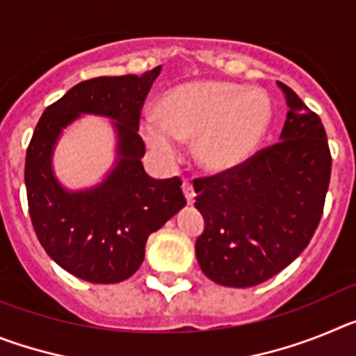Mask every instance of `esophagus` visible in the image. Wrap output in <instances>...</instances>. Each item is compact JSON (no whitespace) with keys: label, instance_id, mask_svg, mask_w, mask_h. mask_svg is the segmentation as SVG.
<instances>
[{"label":"esophagus","instance_id":"1","mask_svg":"<svg viewBox=\"0 0 356 356\" xmlns=\"http://www.w3.org/2000/svg\"><path fill=\"white\" fill-rule=\"evenodd\" d=\"M181 188H184V194H185V200H187V203H188V205H193L194 196H196V194H194L193 184H191L188 180H184V184H181Z\"/></svg>","mask_w":356,"mask_h":356}]
</instances>
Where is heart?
I'll return each instance as SVG.
<instances>
[{
  "mask_svg": "<svg viewBox=\"0 0 356 356\" xmlns=\"http://www.w3.org/2000/svg\"><path fill=\"white\" fill-rule=\"evenodd\" d=\"M273 121L271 99L262 89L232 81H194L175 87L147 112L140 134L159 159L180 156L181 140H194V159L209 172H226L251 159Z\"/></svg>",
  "mask_w": 356,
  "mask_h": 356,
  "instance_id": "obj_1",
  "label": "heart"
}]
</instances>
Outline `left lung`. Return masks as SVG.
Segmentation results:
<instances>
[{"mask_svg": "<svg viewBox=\"0 0 356 356\" xmlns=\"http://www.w3.org/2000/svg\"><path fill=\"white\" fill-rule=\"evenodd\" d=\"M287 119L280 143L232 171L194 180L205 229L196 241L201 271L225 287H253L301 254L328 193L332 156L319 115L280 83Z\"/></svg>", "mask_w": 356, "mask_h": 356, "instance_id": "1", "label": "left lung"}]
</instances>
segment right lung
<instances>
[{
    "mask_svg": "<svg viewBox=\"0 0 356 356\" xmlns=\"http://www.w3.org/2000/svg\"><path fill=\"white\" fill-rule=\"evenodd\" d=\"M162 65L127 76H99L74 85L44 110L26 151L24 184L37 238L62 269L90 284H119L144 260L146 241L187 201L180 178L146 172L139 118ZM81 115L113 121L116 160L99 184L64 188L52 171L60 135Z\"/></svg>",
    "mask_w": 356,
    "mask_h": 356,
    "instance_id": "obj_1",
    "label": "right lung"
}]
</instances>
